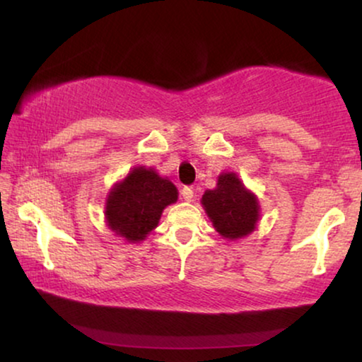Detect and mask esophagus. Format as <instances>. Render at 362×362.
<instances>
[{
  "label": "esophagus",
  "instance_id": "esophagus-1",
  "mask_svg": "<svg viewBox=\"0 0 362 362\" xmlns=\"http://www.w3.org/2000/svg\"><path fill=\"white\" fill-rule=\"evenodd\" d=\"M181 196H182V199L185 201H192V197H194V191H192V187H189V186H185L181 189Z\"/></svg>",
  "mask_w": 362,
  "mask_h": 362
}]
</instances>
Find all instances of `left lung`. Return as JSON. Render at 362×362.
Segmentation results:
<instances>
[{
	"label": "left lung",
	"mask_w": 362,
	"mask_h": 362,
	"mask_svg": "<svg viewBox=\"0 0 362 362\" xmlns=\"http://www.w3.org/2000/svg\"><path fill=\"white\" fill-rule=\"evenodd\" d=\"M201 204L214 229L227 240H239L252 234L260 219L259 197L232 171L217 176L216 187L202 194Z\"/></svg>",
	"instance_id": "8db88e82"
}]
</instances>
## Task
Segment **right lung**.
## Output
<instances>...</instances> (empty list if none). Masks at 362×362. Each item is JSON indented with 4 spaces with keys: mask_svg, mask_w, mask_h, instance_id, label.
<instances>
[{
    "mask_svg": "<svg viewBox=\"0 0 362 362\" xmlns=\"http://www.w3.org/2000/svg\"><path fill=\"white\" fill-rule=\"evenodd\" d=\"M177 201V189L155 168L135 166L117 181L105 199V222L113 234L138 244L158 227L166 206Z\"/></svg>",
    "mask_w": 362,
    "mask_h": 362,
    "instance_id": "obj_1",
    "label": "right lung"
}]
</instances>
